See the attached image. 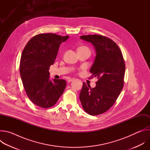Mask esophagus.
Returning a JSON list of instances; mask_svg holds the SVG:
<instances>
[{
  "mask_svg": "<svg viewBox=\"0 0 150 150\" xmlns=\"http://www.w3.org/2000/svg\"><path fill=\"white\" fill-rule=\"evenodd\" d=\"M74 79H75L74 78H69V79H68V82H71V81H74Z\"/></svg>",
  "mask_w": 150,
  "mask_h": 150,
  "instance_id": "1",
  "label": "esophagus"
}]
</instances>
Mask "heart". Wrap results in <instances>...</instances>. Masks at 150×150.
<instances>
[{
    "label": "heart",
    "instance_id": "obj_1",
    "mask_svg": "<svg viewBox=\"0 0 150 150\" xmlns=\"http://www.w3.org/2000/svg\"><path fill=\"white\" fill-rule=\"evenodd\" d=\"M79 49H88V48H87V47H85V46H82V47H80Z\"/></svg>",
    "mask_w": 150,
    "mask_h": 150
}]
</instances>
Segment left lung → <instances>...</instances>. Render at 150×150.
I'll use <instances>...</instances> for the list:
<instances>
[{"mask_svg":"<svg viewBox=\"0 0 150 150\" xmlns=\"http://www.w3.org/2000/svg\"><path fill=\"white\" fill-rule=\"evenodd\" d=\"M80 37L95 47L96 56L90 69V79L97 77L98 81L94 88L83 82L79 99L88 114L98 115L112 108L123 88L125 61L120 49L112 39L97 34Z\"/></svg>","mask_w":150,"mask_h":150,"instance_id":"left-lung-1","label":"left lung"}]
</instances>
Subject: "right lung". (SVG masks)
Returning a JSON list of instances; mask_svg holds the SVG:
<instances>
[{"label":"right lung","instance_id":"add662e5","mask_svg":"<svg viewBox=\"0 0 150 150\" xmlns=\"http://www.w3.org/2000/svg\"><path fill=\"white\" fill-rule=\"evenodd\" d=\"M69 37L53 33L34 36L21 54L19 71L28 98L42 108L53 106L65 89L64 79L49 80V68L56 58L60 45Z\"/></svg>","mask_w":150,"mask_h":150}]
</instances>
